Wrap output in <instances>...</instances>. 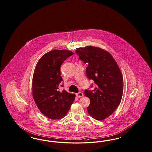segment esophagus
I'll use <instances>...</instances> for the list:
<instances>
[{
	"label": "esophagus",
	"instance_id": "esophagus-1",
	"mask_svg": "<svg viewBox=\"0 0 152 152\" xmlns=\"http://www.w3.org/2000/svg\"><path fill=\"white\" fill-rule=\"evenodd\" d=\"M76 96H77V97H83V96H84L83 93H81V92H79L78 93H76Z\"/></svg>",
	"mask_w": 152,
	"mask_h": 152
}]
</instances>
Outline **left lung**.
I'll return each instance as SVG.
<instances>
[{
	"label": "left lung",
	"mask_w": 152,
	"mask_h": 152,
	"mask_svg": "<svg viewBox=\"0 0 152 152\" xmlns=\"http://www.w3.org/2000/svg\"><path fill=\"white\" fill-rule=\"evenodd\" d=\"M76 53L80 60L88 63L86 76L96 84L93 91H84L91 101L87 107L88 114L96 120L102 121L111 115L121 103L123 91L121 71L112 55L103 49L88 46L76 49Z\"/></svg>",
	"instance_id": "1"
}]
</instances>
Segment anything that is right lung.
<instances>
[{
    "label": "right lung",
    "mask_w": 152,
    "mask_h": 152,
    "mask_svg": "<svg viewBox=\"0 0 152 152\" xmlns=\"http://www.w3.org/2000/svg\"><path fill=\"white\" fill-rule=\"evenodd\" d=\"M73 54L68 50H54L43 55L34 69L32 81L33 97L38 108L47 118L58 119L65 116L75 95L59 89L63 79L61 66Z\"/></svg>",
    "instance_id": "obj_1"
}]
</instances>
